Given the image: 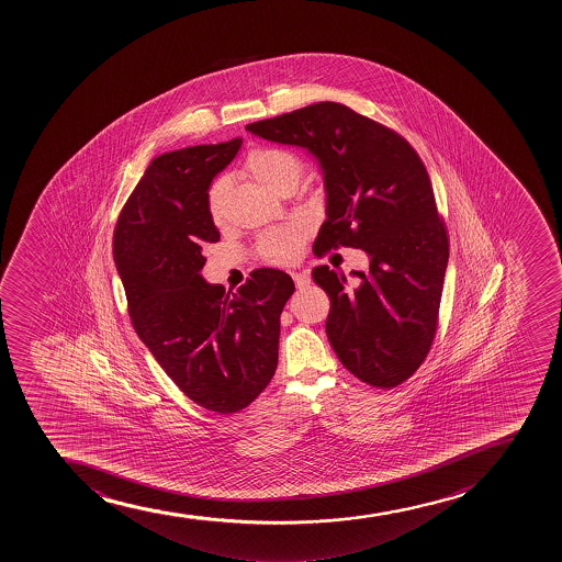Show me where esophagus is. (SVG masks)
I'll return each mask as SVG.
<instances>
[{
    "instance_id": "34e87169",
    "label": "esophagus",
    "mask_w": 562,
    "mask_h": 562,
    "mask_svg": "<svg viewBox=\"0 0 562 562\" xmlns=\"http://www.w3.org/2000/svg\"><path fill=\"white\" fill-rule=\"evenodd\" d=\"M291 277H293V280H295V284L299 290L306 288V285H310V282H312V278L307 277L306 272H291Z\"/></svg>"
}]
</instances>
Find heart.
<instances>
[{
  "mask_svg": "<svg viewBox=\"0 0 562 562\" xmlns=\"http://www.w3.org/2000/svg\"><path fill=\"white\" fill-rule=\"evenodd\" d=\"M245 171L260 182L267 190L280 193L288 186H296L302 175L301 158L282 147H258L245 158ZM226 179L212 182L206 193V210L214 225L225 221ZM306 226L302 223H288L269 231L258 239L256 252L261 260L274 266H288L301 256L302 245L306 241Z\"/></svg>",
  "mask_w": 562,
  "mask_h": 562,
  "instance_id": "obj_1",
  "label": "heart"
}]
</instances>
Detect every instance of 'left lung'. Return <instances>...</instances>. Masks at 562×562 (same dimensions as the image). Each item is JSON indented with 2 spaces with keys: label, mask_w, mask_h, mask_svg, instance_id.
<instances>
[{
  "label": "left lung",
  "mask_w": 562,
  "mask_h": 562,
  "mask_svg": "<svg viewBox=\"0 0 562 562\" xmlns=\"http://www.w3.org/2000/svg\"><path fill=\"white\" fill-rule=\"evenodd\" d=\"M247 131L304 147L321 164L326 221L313 252L352 247L371 256L369 271H353L356 288L328 266L313 269L330 296L326 334L337 358L372 387L409 380L434 345L450 250L417 150L393 128L331 101Z\"/></svg>",
  "instance_id": "8db88e82"
}]
</instances>
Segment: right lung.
Wrapping results in <instances>:
<instances>
[{
    "label": "right lung",
    "mask_w": 562,
    "mask_h": 562,
    "mask_svg": "<svg viewBox=\"0 0 562 562\" xmlns=\"http://www.w3.org/2000/svg\"><path fill=\"white\" fill-rule=\"evenodd\" d=\"M241 139L164 153L145 169L114 228V261L128 315L177 387L209 412H241L278 364L280 313L290 274L261 267L236 293L204 282V247L220 241L210 220V182Z\"/></svg>",
    "instance_id": "1"
}]
</instances>
